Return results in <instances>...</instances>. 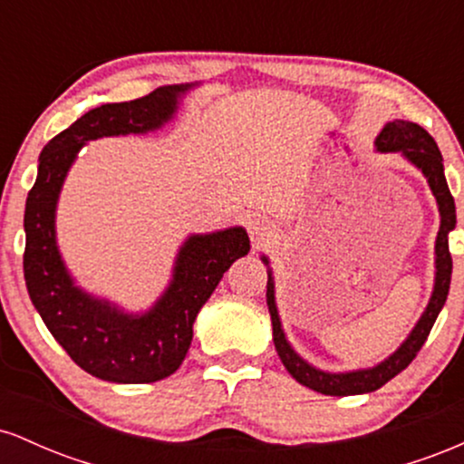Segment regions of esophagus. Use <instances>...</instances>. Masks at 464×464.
<instances>
[{
  "instance_id": "1",
  "label": "esophagus",
  "mask_w": 464,
  "mask_h": 464,
  "mask_svg": "<svg viewBox=\"0 0 464 464\" xmlns=\"http://www.w3.org/2000/svg\"><path fill=\"white\" fill-rule=\"evenodd\" d=\"M246 227H248V236H250V239H253L255 246L264 244L270 236V225L264 220V218H250Z\"/></svg>"
}]
</instances>
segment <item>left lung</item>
Wrapping results in <instances>:
<instances>
[{
    "instance_id": "obj_1",
    "label": "left lung",
    "mask_w": 464,
    "mask_h": 464,
    "mask_svg": "<svg viewBox=\"0 0 464 464\" xmlns=\"http://www.w3.org/2000/svg\"><path fill=\"white\" fill-rule=\"evenodd\" d=\"M375 148L380 152H401L410 163L417 165L423 172V177L428 179L430 189H432L436 205H439L440 214V228L439 236H436V276H434V292L432 299H430L428 307H425L423 316L419 318V323L414 324V329L410 332L406 343L399 347L391 358L380 362L372 369H362V371H349V372H324L321 369H314L312 364H307L305 360L290 347V343L285 340L284 329H281V318L276 312L275 303V281L273 273H268V285H266V303H268L270 321H273V340L275 349L279 353L281 362L295 377L296 382L303 386L312 388V391L323 392V395L332 397H349V395H362V392H372L377 388H382L386 382H391L392 377L399 375L406 366L417 358L420 347L428 340L430 332H432L436 316L443 310L447 295H450V284H451V255H450V233L456 227V205L454 196H451L450 188H447L445 172H443V154H440L439 146L432 140L428 130L420 129L419 124L412 121L395 120L388 121L382 129L380 135L375 140ZM264 264L268 266V259L262 257Z\"/></svg>"
}]
</instances>
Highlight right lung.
Wrapping results in <instances>:
<instances>
[{"label": "right lung", "mask_w": 464, "mask_h": 464, "mask_svg": "<svg viewBox=\"0 0 464 464\" xmlns=\"http://www.w3.org/2000/svg\"><path fill=\"white\" fill-rule=\"evenodd\" d=\"M191 84L154 89L130 102L92 109L52 140L25 200L24 276L36 312L82 371L115 384H150L172 375L188 355L194 321L222 275L250 250L242 227L191 236L168 290L146 314H124L73 285L56 246V200L84 141L161 129Z\"/></svg>", "instance_id": "right-lung-1"}]
</instances>
